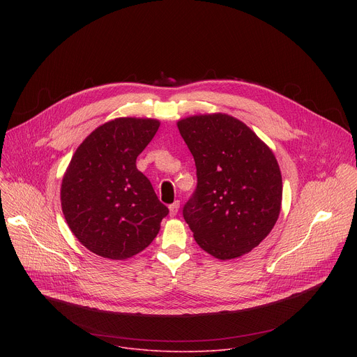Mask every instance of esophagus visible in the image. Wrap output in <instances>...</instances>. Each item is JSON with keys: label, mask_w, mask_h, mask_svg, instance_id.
<instances>
[{"label": "esophagus", "mask_w": 357, "mask_h": 357, "mask_svg": "<svg viewBox=\"0 0 357 357\" xmlns=\"http://www.w3.org/2000/svg\"><path fill=\"white\" fill-rule=\"evenodd\" d=\"M178 211H179V202L176 200V202L172 203V205H169V216H171V218L176 216Z\"/></svg>", "instance_id": "34e87169"}]
</instances>
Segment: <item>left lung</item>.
Listing matches in <instances>:
<instances>
[{"label":"left lung","mask_w":357,"mask_h":357,"mask_svg":"<svg viewBox=\"0 0 357 357\" xmlns=\"http://www.w3.org/2000/svg\"><path fill=\"white\" fill-rule=\"evenodd\" d=\"M176 126L197 175L183 219L211 256L241 257L270 234L280 216L282 178L274 152L225 113L190 116Z\"/></svg>","instance_id":"left-lung-1"}]
</instances>
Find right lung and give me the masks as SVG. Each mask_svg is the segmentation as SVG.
I'll return each mask as SVG.
<instances>
[{
  "instance_id": "add662e5",
  "label": "right lung",
  "mask_w": 357,
  "mask_h": 357,
  "mask_svg": "<svg viewBox=\"0 0 357 357\" xmlns=\"http://www.w3.org/2000/svg\"><path fill=\"white\" fill-rule=\"evenodd\" d=\"M160 124L137 117L101 124L77 146L66 168L63 216L75 237L100 257L127 260L141 252L169 212L135 165Z\"/></svg>"
}]
</instances>
